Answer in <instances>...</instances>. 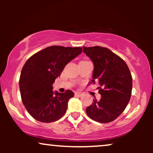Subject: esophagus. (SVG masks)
<instances>
[{
  "label": "esophagus",
  "instance_id": "1",
  "mask_svg": "<svg viewBox=\"0 0 153 153\" xmlns=\"http://www.w3.org/2000/svg\"><path fill=\"white\" fill-rule=\"evenodd\" d=\"M75 96H80H80H82V94L81 92H75Z\"/></svg>",
  "mask_w": 153,
  "mask_h": 153
}]
</instances>
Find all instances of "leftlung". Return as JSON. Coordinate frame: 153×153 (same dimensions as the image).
Instances as JSON below:
<instances>
[{"label": "left lung", "instance_id": "1", "mask_svg": "<svg viewBox=\"0 0 153 153\" xmlns=\"http://www.w3.org/2000/svg\"><path fill=\"white\" fill-rule=\"evenodd\" d=\"M94 65L91 82H99L100 101L86 108L91 119L101 123L114 121L124 111L131 95L132 78L127 65L110 50L99 46L82 47Z\"/></svg>", "mask_w": 153, "mask_h": 153}]
</instances>
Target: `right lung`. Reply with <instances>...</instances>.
I'll use <instances>...</instances> for the list:
<instances>
[{
	"mask_svg": "<svg viewBox=\"0 0 153 153\" xmlns=\"http://www.w3.org/2000/svg\"><path fill=\"white\" fill-rule=\"evenodd\" d=\"M82 47L51 46L26 61L19 79L21 96L33 118L41 122L58 120L65 114L68 102L74 96L71 90L53 92L52 85L64 68L82 53Z\"/></svg>",
	"mask_w": 153,
	"mask_h": 153,
	"instance_id": "add662e5",
	"label": "right lung"
}]
</instances>
